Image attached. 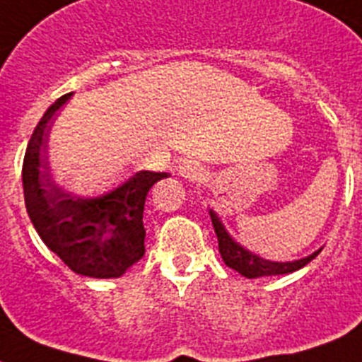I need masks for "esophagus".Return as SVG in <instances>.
I'll return each mask as SVG.
<instances>
[{"label":"esophagus","instance_id":"obj_1","mask_svg":"<svg viewBox=\"0 0 362 362\" xmlns=\"http://www.w3.org/2000/svg\"><path fill=\"white\" fill-rule=\"evenodd\" d=\"M178 175L184 176V178H189V180H197L202 175V167L195 162V160H184V162L178 163L176 167Z\"/></svg>","mask_w":362,"mask_h":362}]
</instances>
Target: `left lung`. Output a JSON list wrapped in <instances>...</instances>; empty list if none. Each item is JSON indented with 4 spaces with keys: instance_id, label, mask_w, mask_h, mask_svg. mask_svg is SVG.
<instances>
[{
    "instance_id": "1",
    "label": "left lung",
    "mask_w": 362,
    "mask_h": 362,
    "mask_svg": "<svg viewBox=\"0 0 362 362\" xmlns=\"http://www.w3.org/2000/svg\"><path fill=\"white\" fill-rule=\"evenodd\" d=\"M209 217H211V224H214V230L217 233L218 239V252L223 256L224 263H226L230 269L238 270L239 274H243L245 278H261V276H278V274H289L294 270L305 267L311 259L320 254V250L311 254V256L303 257L298 261H287V263H276V261H267L263 257H257L256 254L248 252L247 248H243L241 245L233 241L228 232L224 230L223 223L218 221V217L215 215V211H209Z\"/></svg>"
}]
</instances>
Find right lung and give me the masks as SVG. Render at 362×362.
I'll return each instance as SVG.
<instances>
[{"label":"right lung","instance_id":"1","mask_svg":"<svg viewBox=\"0 0 362 362\" xmlns=\"http://www.w3.org/2000/svg\"><path fill=\"white\" fill-rule=\"evenodd\" d=\"M71 93L45 110L27 145L21 182L27 214L42 241L77 274L119 278L145 254L144 206L148 189L167 173L139 171L99 199L64 193L47 167L49 121Z\"/></svg>","mask_w":362,"mask_h":362}]
</instances>
